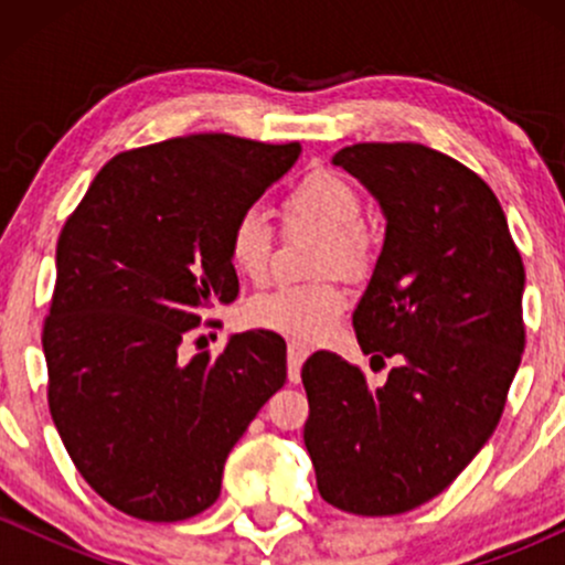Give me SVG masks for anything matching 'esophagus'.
Wrapping results in <instances>:
<instances>
[{
    "label": "esophagus",
    "instance_id": "34e87169",
    "mask_svg": "<svg viewBox=\"0 0 565 565\" xmlns=\"http://www.w3.org/2000/svg\"><path fill=\"white\" fill-rule=\"evenodd\" d=\"M310 350L300 345V342H289L287 348V361H289V382H300V369L302 361L308 359Z\"/></svg>",
    "mask_w": 565,
    "mask_h": 565
}]
</instances>
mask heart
Instances as JSON below:
<instances>
[{"label":"heart","mask_w":565,"mask_h":565,"mask_svg":"<svg viewBox=\"0 0 565 565\" xmlns=\"http://www.w3.org/2000/svg\"><path fill=\"white\" fill-rule=\"evenodd\" d=\"M361 215L364 201L359 188L332 170L308 172L281 199V217L289 228H310L323 236V274L359 276L369 268L372 233ZM225 252L238 276L260 284L274 255V228L257 210H242L228 225ZM345 310L348 295L337 281L287 284L246 305V321L300 345H313L332 332Z\"/></svg>","instance_id":"heart-1"}]
</instances>
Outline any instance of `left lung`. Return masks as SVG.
Instances as JSON below:
<instances>
[{"mask_svg": "<svg viewBox=\"0 0 565 565\" xmlns=\"http://www.w3.org/2000/svg\"><path fill=\"white\" fill-rule=\"evenodd\" d=\"M359 178L387 228L353 313L385 385L340 355H310L305 449L321 497L353 515H401L438 497L483 449L526 345L521 252L476 172L423 142H355Z\"/></svg>", "mask_w": 565, "mask_h": 565, "instance_id": "left-lung-1", "label": "left lung"}]
</instances>
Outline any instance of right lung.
<instances>
[{
	"mask_svg": "<svg viewBox=\"0 0 565 565\" xmlns=\"http://www.w3.org/2000/svg\"><path fill=\"white\" fill-rule=\"evenodd\" d=\"M297 157L300 142L217 132L132 148L63 225L42 329L50 414L84 481L127 515L210 508L231 449L287 380L276 332L233 334L217 359L185 361L180 345L236 300L228 225Z\"/></svg>",
	"mask_w": 565,
	"mask_h": 565,
	"instance_id": "1",
	"label": "right lung"
}]
</instances>
